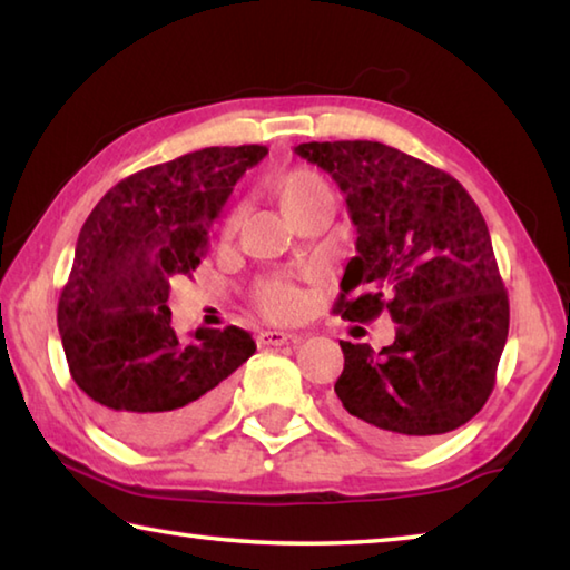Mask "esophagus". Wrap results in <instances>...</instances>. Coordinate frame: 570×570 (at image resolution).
I'll return each instance as SVG.
<instances>
[{
  "label": "esophagus",
  "instance_id": "esophagus-1",
  "mask_svg": "<svg viewBox=\"0 0 570 570\" xmlns=\"http://www.w3.org/2000/svg\"><path fill=\"white\" fill-rule=\"evenodd\" d=\"M296 340V334L292 332H278V330H268V332H258L256 334V342L262 346H282L286 342Z\"/></svg>",
  "mask_w": 570,
  "mask_h": 570
}]
</instances>
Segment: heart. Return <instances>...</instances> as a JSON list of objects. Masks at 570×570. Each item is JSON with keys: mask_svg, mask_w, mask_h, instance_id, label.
<instances>
[{"mask_svg": "<svg viewBox=\"0 0 570 570\" xmlns=\"http://www.w3.org/2000/svg\"><path fill=\"white\" fill-rule=\"evenodd\" d=\"M278 204H282L288 220H294L298 214L316 204H332V188L320 173L298 168L278 183ZM238 224V214L228 218L226 228L230 230ZM254 302L272 320H296L304 308V294L292 276L276 274L258 282L254 292Z\"/></svg>", "mask_w": 570, "mask_h": 570, "instance_id": "1", "label": "heart"}]
</instances>
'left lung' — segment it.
<instances>
[{
    "label": "left lung",
    "instance_id": "1",
    "mask_svg": "<svg viewBox=\"0 0 570 570\" xmlns=\"http://www.w3.org/2000/svg\"><path fill=\"white\" fill-rule=\"evenodd\" d=\"M296 153L336 180L360 234L334 312L360 324L390 312L397 322L380 354L340 342L336 412L392 448L458 430L495 387L510 324L475 200L450 173L384 142H302Z\"/></svg>",
    "mask_w": 570,
    "mask_h": 570
}]
</instances>
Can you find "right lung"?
Wrapping results in <instances>:
<instances>
[{"label":"right lung","mask_w":570,"mask_h":570,"mask_svg":"<svg viewBox=\"0 0 570 570\" xmlns=\"http://www.w3.org/2000/svg\"><path fill=\"white\" fill-rule=\"evenodd\" d=\"M266 146L186 153L112 186L85 220L57 326L70 374L115 438L160 448L198 430L226 400L256 344L238 326H170V282L206 256L208 230Z\"/></svg>","instance_id":"1"}]
</instances>
